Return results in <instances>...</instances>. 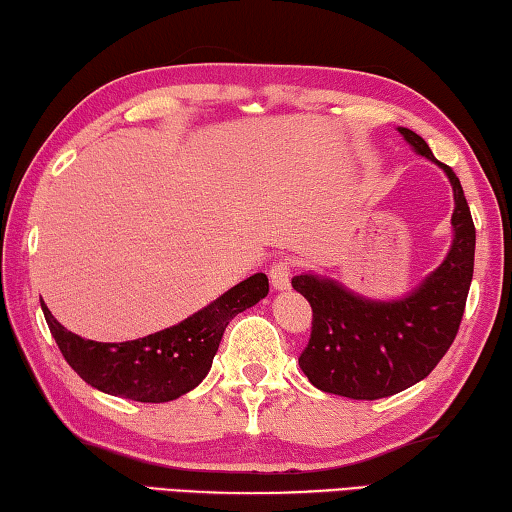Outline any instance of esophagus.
Masks as SVG:
<instances>
[{
  "instance_id": "1",
  "label": "esophagus",
  "mask_w": 512,
  "mask_h": 512,
  "mask_svg": "<svg viewBox=\"0 0 512 512\" xmlns=\"http://www.w3.org/2000/svg\"><path fill=\"white\" fill-rule=\"evenodd\" d=\"M270 283L274 290H288L290 288V263L279 261L270 267Z\"/></svg>"
}]
</instances>
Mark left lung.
<instances>
[{"label":"left lung","mask_w":512,"mask_h":512,"mask_svg":"<svg viewBox=\"0 0 512 512\" xmlns=\"http://www.w3.org/2000/svg\"><path fill=\"white\" fill-rule=\"evenodd\" d=\"M416 155L443 168L454 191L452 245L445 261L400 299H369L335 279L299 274L292 288L310 301L312 333L299 357L317 389L378 400L425 380L452 346L474 272L477 231L459 177L434 159L423 137L398 128Z\"/></svg>","instance_id":"obj_1"}]
</instances>
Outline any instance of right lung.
Segmentation results:
<instances>
[{
  "mask_svg": "<svg viewBox=\"0 0 512 512\" xmlns=\"http://www.w3.org/2000/svg\"><path fill=\"white\" fill-rule=\"evenodd\" d=\"M263 272L233 285L209 306L177 326L121 344H103L69 333L42 306L60 353L80 378L110 396L137 402H168L184 396L211 371L224 328L238 312L267 297Z\"/></svg>",
  "mask_w": 512,
  "mask_h": 512,
  "instance_id": "add662e5",
  "label": "right lung"
}]
</instances>
